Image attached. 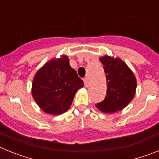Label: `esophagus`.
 I'll return each mask as SVG.
<instances>
[{"label": "esophagus", "mask_w": 159, "mask_h": 159, "mask_svg": "<svg viewBox=\"0 0 159 159\" xmlns=\"http://www.w3.org/2000/svg\"><path fill=\"white\" fill-rule=\"evenodd\" d=\"M84 85H85V87H86V88H88V87L89 86V79H88V77H85V78L84 79Z\"/></svg>", "instance_id": "obj_1"}]
</instances>
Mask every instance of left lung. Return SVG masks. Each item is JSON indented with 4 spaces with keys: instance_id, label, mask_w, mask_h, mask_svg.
<instances>
[{
    "instance_id": "obj_1",
    "label": "left lung",
    "mask_w": 159,
    "mask_h": 159,
    "mask_svg": "<svg viewBox=\"0 0 159 159\" xmlns=\"http://www.w3.org/2000/svg\"><path fill=\"white\" fill-rule=\"evenodd\" d=\"M107 79V95L97 103L98 109L107 113L122 110L134 98L136 80L127 64L119 58L103 57L99 59Z\"/></svg>"
}]
</instances>
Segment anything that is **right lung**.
Returning <instances> with one entry per match:
<instances>
[{"label": "right lung", "mask_w": 159, "mask_h": 159, "mask_svg": "<svg viewBox=\"0 0 159 159\" xmlns=\"http://www.w3.org/2000/svg\"><path fill=\"white\" fill-rule=\"evenodd\" d=\"M83 87L84 82L64 56L49 61L37 71L32 82V93L43 111L60 115L68 110L76 92Z\"/></svg>", "instance_id": "1"}]
</instances>
